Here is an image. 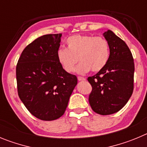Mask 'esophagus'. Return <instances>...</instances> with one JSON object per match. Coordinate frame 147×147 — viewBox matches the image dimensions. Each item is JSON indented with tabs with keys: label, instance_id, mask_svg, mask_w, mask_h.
Listing matches in <instances>:
<instances>
[{
	"label": "esophagus",
	"instance_id": "1",
	"mask_svg": "<svg viewBox=\"0 0 147 147\" xmlns=\"http://www.w3.org/2000/svg\"><path fill=\"white\" fill-rule=\"evenodd\" d=\"M78 80H79V81H84V80H86V78H83V77H78Z\"/></svg>",
	"mask_w": 147,
	"mask_h": 147
}]
</instances>
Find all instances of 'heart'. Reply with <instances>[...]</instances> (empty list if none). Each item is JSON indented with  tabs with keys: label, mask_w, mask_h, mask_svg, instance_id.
<instances>
[{
	"label": "heart",
	"mask_w": 147,
	"mask_h": 147,
	"mask_svg": "<svg viewBox=\"0 0 147 147\" xmlns=\"http://www.w3.org/2000/svg\"><path fill=\"white\" fill-rule=\"evenodd\" d=\"M66 45L67 48L58 50L57 59L67 72L75 70L78 61L80 63L76 69L78 74H85L90 69L98 72L105 67L108 60L109 45L101 36L74 35L67 38Z\"/></svg>",
	"instance_id": "obj_1"
}]
</instances>
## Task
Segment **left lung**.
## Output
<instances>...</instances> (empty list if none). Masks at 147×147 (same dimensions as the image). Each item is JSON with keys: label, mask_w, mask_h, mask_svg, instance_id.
Masks as SVG:
<instances>
[{"label": "left lung", "mask_w": 147, "mask_h": 147, "mask_svg": "<svg viewBox=\"0 0 147 147\" xmlns=\"http://www.w3.org/2000/svg\"><path fill=\"white\" fill-rule=\"evenodd\" d=\"M110 55L106 64L95 75L88 77L92 86L89 104L95 113L110 115L126 105L133 92L135 66L129 47L111 30L103 34Z\"/></svg>", "instance_id": "left-lung-1"}]
</instances>
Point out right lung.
<instances>
[{
  "label": "right lung",
  "mask_w": 147,
  "mask_h": 147,
  "mask_svg": "<svg viewBox=\"0 0 147 147\" xmlns=\"http://www.w3.org/2000/svg\"><path fill=\"white\" fill-rule=\"evenodd\" d=\"M61 34L36 39L21 53L16 67L20 99L36 118L52 121L60 118L78 83L57 59Z\"/></svg>",
  "instance_id": "add662e5"
}]
</instances>
